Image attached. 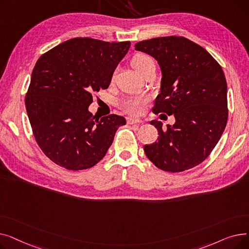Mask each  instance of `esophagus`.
Listing matches in <instances>:
<instances>
[{"label":"esophagus","mask_w":249,"mask_h":249,"mask_svg":"<svg viewBox=\"0 0 249 249\" xmlns=\"http://www.w3.org/2000/svg\"><path fill=\"white\" fill-rule=\"evenodd\" d=\"M142 120L141 119H137V118H132V117H128L127 118V123L132 125V124H139L141 123Z\"/></svg>","instance_id":"1"}]
</instances>
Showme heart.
I'll return each mask as SVG.
<instances>
[{
	"label": "heart",
	"mask_w": 249,
	"mask_h": 249,
	"mask_svg": "<svg viewBox=\"0 0 249 249\" xmlns=\"http://www.w3.org/2000/svg\"><path fill=\"white\" fill-rule=\"evenodd\" d=\"M154 63L153 59L145 53H137L131 60L132 67L138 71L140 74L143 73L150 64ZM145 103V99L142 97H130L122 100L119 103V107L126 113L137 115L141 113L142 106Z\"/></svg>",
	"instance_id": "1"
}]
</instances>
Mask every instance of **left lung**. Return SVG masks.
Wrapping results in <instances>:
<instances>
[{"mask_svg":"<svg viewBox=\"0 0 249 249\" xmlns=\"http://www.w3.org/2000/svg\"><path fill=\"white\" fill-rule=\"evenodd\" d=\"M135 49L158 60L160 93L152 111L174 115L166 129L160 121L159 141L145 144L148 160L162 171L179 173L203 162L218 143L227 124V83L220 64L188 38L167 36L135 44Z\"/></svg>","mask_w":249,"mask_h":249,"instance_id":"obj_1","label":"left lung"}]
</instances>
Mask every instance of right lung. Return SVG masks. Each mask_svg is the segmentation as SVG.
I'll use <instances>...</instances> for the list:
<instances>
[{
	"mask_svg": "<svg viewBox=\"0 0 249 249\" xmlns=\"http://www.w3.org/2000/svg\"><path fill=\"white\" fill-rule=\"evenodd\" d=\"M130 41L106 42L76 37L37 60L25 97L32 131L47 158L70 171L97 164L125 118H98L89 111L93 94L108 89Z\"/></svg>",
	"mask_w": 249,
	"mask_h": 249,
	"instance_id": "right-lung-1",
	"label": "right lung"
}]
</instances>
